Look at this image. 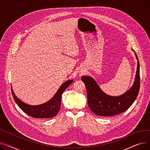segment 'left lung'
<instances>
[{"mask_svg": "<svg viewBox=\"0 0 150 150\" xmlns=\"http://www.w3.org/2000/svg\"><path fill=\"white\" fill-rule=\"evenodd\" d=\"M135 55L138 62L134 82L129 90L120 96L108 95L100 88L93 78L87 76L81 77L86 87L88 107L95 115L110 116L120 114L126 111L136 100L140 88V67L136 53Z\"/></svg>", "mask_w": 150, "mask_h": 150, "instance_id": "8db88e82", "label": "left lung"}]
</instances>
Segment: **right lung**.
<instances>
[{
	"label": "right lung",
	"mask_w": 150,
	"mask_h": 150,
	"mask_svg": "<svg viewBox=\"0 0 150 150\" xmlns=\"http://www.w3.org/2000/svg\"><path fill=\"white\" fill-rule=\"evenodd\" d=\"M73 83L72 79L64 82L58 90L54 97L43 104L31 105L22 102L14 94L11 86V93L15 102L25 113L34 118H50L58 113L61 107L62 95L67 87Z\"/></svg>",
	"instance_id": "obj_1"
}]
</instances>
